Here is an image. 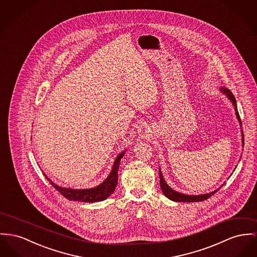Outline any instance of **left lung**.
<instances>
[{"instance_id":"left-lung-1","label":"left lung","mask_w":257,"mask_h":257,"mask_svg":"<svg viewBox=\"0 0 257 257\" xmlns=\"http://www.w3.org/2000/svg\"><path fill=\"white\" fill-rule=\"evenodd\" d=\"M220 91L224 93L228 99L232 102L234 108H235V112H236V116H237V119L239 120V125L241 126V121H240V118H239V112H238V108H237V102H236V98L234 96V94L231 92V90H229L228 88L226 87H220ZM241 143H242V146L244 144L243 142V133L241 132ZM159 174H160V185H161V188L162 191L164 193V195L169 198L171 201L173 202H184V203H194V202H202V201H205L206 199H208L209 197H211L213 194H215L219 189L222 187L224 184H222L219 188L210 192V193H206V194H201V195H186V194H182V193H179L173 189H171L167 182L165 181L164 179V176L162 174V171L161 169L159 168ZM225 183V182H224Z\"/></svg>"}]
</instances>
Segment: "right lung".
Segmentation results:
<instances>
[{
	"mask_svg": "<svg viewBox=\"0 0 257 257\" xmlns=\"http://www.w3.org/2000/svg\"><path fill=\"white\" fill-rule=\"evenodd\" d=\"M125 151L120 152L114 161V165L112 168V171H110L107 178L100 183L99 185L88 189H72L60 187L46 175V178L50 181L54 188L56 189L64 198L68 199L70 201H78V202H84V203H94V202H101L106 200L108 197H110L118 183V171L120 167V159L123 157Z\"/></svg>",
	"mask_w": 257,
	"mask_h": 257,
	"instance_id": "right-lung-1",
	"label": "right lung"
}]
</instances>
